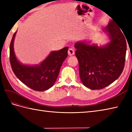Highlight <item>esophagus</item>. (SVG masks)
Listing matches in <instances>:
<instances>
[{"label": "esophagus", "instance_id": "esophagus-1", "mask_svg": "<svg viewBox=\"0 0 132 132\" xmlns=\"http://www.w3.org/2000/svg\"><path fill=\"white\" fill-rule=\"evenodd\" d=\"M74 54H75V52H74V49L70 48L68 50V54L70 56H71V55H73Z\"/></svg>", "mask_w": 132, "mask_h": 132}]
</instances>
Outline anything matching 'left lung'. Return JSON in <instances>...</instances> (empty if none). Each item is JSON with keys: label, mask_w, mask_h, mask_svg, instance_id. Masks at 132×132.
Listing matches in <instances>:
<instances>
[{"label": "left lung", "mask_w": 132, "mask_h": 132, "mask_svg": "<svg viewBox=\"0 0 132 132\" xmlns=\"http://www.w3.org/2000/svg\"><path fill=\"white\" fill-rule=\"evenodd\" d=\"M103 32L109 42L104 45H89L86 41L75 44L82 83L91 89L105 88L115 81L124 68L127 40L121 28L113 20Z\"/></svg>", "instance_id": "1"}]
</instances>
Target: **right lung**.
<instances>
[{"mask_svg": "<svg viewBox=\"0 0 132 132\" xmlns=\"http://www.w3.org/2000/svg\"><path fill=\"white\" fill-rule=\"evenodd\" d=\"M14 33L10 47V60L12 71L24 85L33 90L44 91L51 88L58 77L63 61L68 57V47L53 51L40 64L29 66L20 62L13 48Z\"/></svg>", "mask_w": 132, "mask_h": 132, "instance_id": "obj_1", "label": "right lung"}]
</instances>
